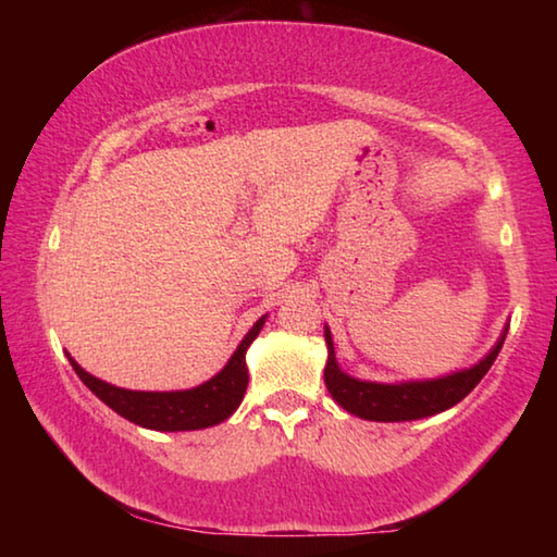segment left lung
<instances>
[{
  "label": "left lung",
  "mask_w": 557,
  "mask_h": 557,
  "mask_svg": "<svg viewBox=\"0 0 557 557\" xmlns=\"http://www.w3.org/2000/svg\"><path fill=\"white\" fill-rule=\"evenodd\" d=\"M324 338L329 348L324 383L329 393H332V398L344 410L356 414V418L375 422H405L430 418V414H437L451 408V405H457L461 398H467L476 388V383L484 379L486 371L492 369V363L496 361V356L504 346L506 332L498 338L492 351L476 366H471V369L442 375V379L410 383H371L351 379V375L338 369L329 326L324 329Z\"/></svg>",
  "instance_id": "obj_1"
}]
</instances>
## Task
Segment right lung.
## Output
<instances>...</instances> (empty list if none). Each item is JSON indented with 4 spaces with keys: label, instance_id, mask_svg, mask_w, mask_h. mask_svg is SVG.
<instances>
[{
    "label": "right lung",
    "instance_id": "right-lung-1",
    "mask_svg": "<svg viewBox=\"0 0 557 557\" xmlns=\"http://www.w3.org/2000/svg\"><path fill=\"white\" fill-rule=\"evenodd\" d=\"M265 317H260L240 346L235 348L231 361L223 366L221 373H215L211 381L196 385L191 391H125L117 385L96 379L88 371H83L78 363L69 356L73 371L98 398L115 410L122 418L135 422L139 428L159 430V432H184V430H203L213 428L238 410V405L248 388V366H245V351L256 342Z\"/></svg>",
    "mask_w": 557,
    "mask_h": 557
}]
</instances>
